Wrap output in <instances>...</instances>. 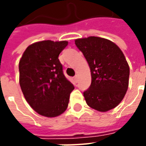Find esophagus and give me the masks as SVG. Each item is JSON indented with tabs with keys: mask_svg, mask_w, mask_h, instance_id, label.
I'll return each mask as SVG.
<instances>
[{
	"mask_svg": "<svg viewBox=\"0 0 146 146\" xmlns=\"http://www.w3.org/2000/svg\"><path fill=\"white\" fill-rule=\"evenodd\" d=\"M74 80H76V82L78 81V76H77V75H75V76H74Z\"/></svg>",
	"mask_w": 146,
	"mask_h": 146,
	"instance_id": "esophagus-1",
	"label": "esophagus"
}]
</instances>
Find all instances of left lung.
Returning <instances> with one entry per match:
<instances>
[{"label": "left lung", "mask_w": 146, "mask_h": 146, "mask_svg": "<svg viewBox=\"0 0 146 146\" xmlns=\"http://www.w3.org/2000/svg\"><path fill=\"white\" fill-rule=\"evenodd\" d=\"M75 44L88 63L92 84L84 92L87 104L99 112L115 108L128 88L130 69L122 51L107 39L89 36Z\"/></svg>", "instance_id": "1"}]
</instances>
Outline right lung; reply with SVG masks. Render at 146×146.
<instances>
[{"instance_id": "right-lung-1", "label": "right lung", "mask_w": 146, "mask_h": 146, "mask_svg": "<svg viewBox=\"0 0 146 146\" xmlns=\"http://www.w3.org/2000/svg\"><path fill=\"white\" fill-rule=\"evenodd\" d=\"M67 41L43 40L30 45L19 61V84L27 102L40 115L65 112L74 89L63 73L58 55Z\"/></svg>"}]
</instances>
